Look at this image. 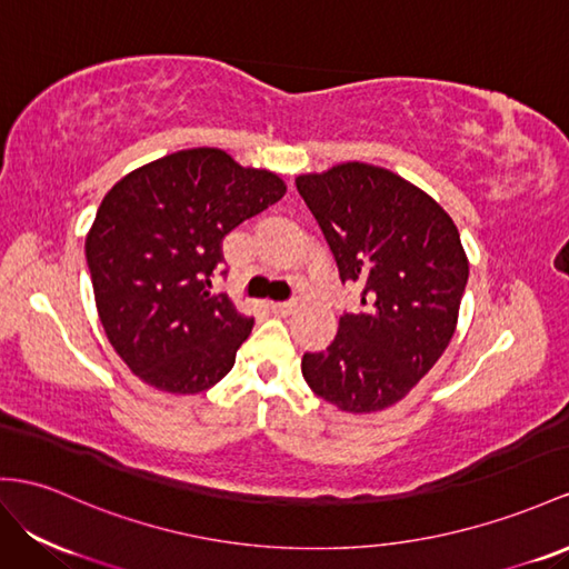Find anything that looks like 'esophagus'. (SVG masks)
Here are the masks:
<instances>
[{
    "label": "esophagus",
    "mask_w": 569,
    "mask_h": 569,
    "mask_svg": "<svg viewBox=\"0 0 569 569\" xmlns=\"http://www.w3.org/2000/svg\"><path fill=\"white\" fill-rule=\"evenodd\" d=\"M269 312L276 317H288L298 310V302H269Z\"/></svg>",
    "instance_id": "34e87169"
}]
</instances>
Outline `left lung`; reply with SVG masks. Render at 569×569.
<instances>
[{"instance_id": "1", "label": "left lung", "mask_w": 569, "mask_h": 569, "mask_svg": "<svg viewBox=\"0 0 569 569\" xmlns=\"http://www.w3.org/2000/svg\"><path fill=\"white\" fill-rule=\"evenodd\" d=\"M300 197L339 267L360 288L327 351L302 356V377L341 411L401 401L445 353L457 329L469 261L445 209L399 174L341 163L300 174Z\"/></svg>"}]
</instances>
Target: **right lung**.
Instances as JSON below:
<instances>
[{"label":"right lung","mask_w":569,"mask_h":569,"mask_svg":"<svg viewBox=\"0 0 569 569\" xmlns=\"http://www.w3.org/2000/svg\"><path fill=\"white\" fill-rule=\"evenodd\" d=\"M283 194L279 174L221 149L158 158L106 194L86 264L108 341L146 385L197 395L230 372L254 322L211 293L223 238Z\"/></svg>","instance_id":"right-lung-1"}]
</instances>
